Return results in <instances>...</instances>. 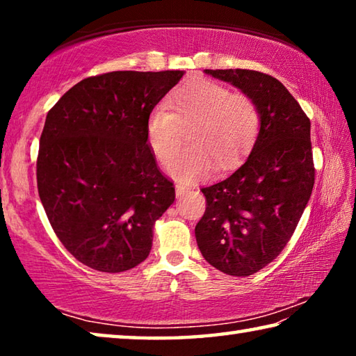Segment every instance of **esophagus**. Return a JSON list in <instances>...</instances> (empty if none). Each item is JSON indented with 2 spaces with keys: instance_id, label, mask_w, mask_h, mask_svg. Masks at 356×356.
<instances>
[{
  "instance_id": "1",
  "label": "esophagus",
  "mask_w": 356,
  "mask_h": 356,
  "mask_svg": "<svg viewBox=\"0 0 356 356\" xmlns=\"http://www.w3.org/2000/svg\"><path fill=\"white\" fill-rule=\"evenodd\" d=\"M176 193H177V196H184L185 193H188V188L184 185H176Z\"/></svg>"
}]
</instances>
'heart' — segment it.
<instances>
[{"mask_svg":"<svg viewBox=\"0 0 356 356\" xmlns=\"http://www.w3.org/2000/svg\"><path fill=\"white\" fill-rule=\"evenodd\" d=\"M191 131L192 146L173 163ZM261 130V113L246 94H232L225 84L197 78L171 94L166 105H156L146 120L150 152L180 182L209 174L215 163L220 171L237 166L250 152Z\"/></svg>","mask_w":356,"mask_h":356,"instance_id":"1","label":"heart"}]
</instances>
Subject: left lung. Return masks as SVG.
I'll list each match as a JSON object with an SVG mask.
<instances>
[{"mask_svg":"<svg viewBox=\"0 0 356 356\" xmlns=\"http://www.w3.org/2000/svg\"><path fill=\"white\" fill-rule=\"evenodd\" d=\"M256 102L261 130L245 163L206 186L195 227L206 261L231 276H250L276 259L297 227L314 186L311 122L284 84L246 69L204 70Z\"/></svg>","mask_w":356,"mask_h":356,"instance_id":"1","label":"left lung"}]
</instances>
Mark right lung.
Listing matches in <instances>:
<instances>
[{
    "mask_svg": "<svg viewBox=\"0 0 356 356\" xmlns=\"http://www.w3.org/2000/svg\"><path fill=\"white\" fill-rule=\"evenodd\" d=\"M184 70H119L84 78L47 114L38 190L53 231L99 272L136 267L174 202L146 140V120Z\"/></svg>",
    "mask_w": 356,
    "mask_h": 356,
    "instance_id": "1",
    "label": "right lung"
}]
</instances>
